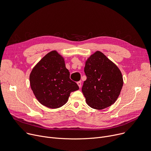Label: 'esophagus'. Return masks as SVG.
Returning a JSON list of instances; mask_svg holds the SVG:
<instances>
[{
	"label": "esophagus",
	"mask_w": 151,
	"mask_h": 151,
	"mask_svg": "<svg viewBox=\"0 0 151 151\" xmlns=\"http://www.w3.org/2000/svg\"><path fill=\"white\" fill-rule=\"evenodd\" d=\"M77 84L78 85L79 87L81 88V81H78V83H77Z\"/></svg>",
	"instance_id": "1"
}]
</instances>
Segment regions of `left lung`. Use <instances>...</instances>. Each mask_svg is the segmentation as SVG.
Segmentation results:
<instances>
[{"label": "left lung", "mask_w": 151, "mask_h": 151, "mask_svg": "<svg viewBox=\"0 0 151 151\" xmlns=\"http://www.w3.org/2000/svg\"><path fill=\"white\" fill-rule=\"evenodd\" d=\"M87 79L82 91L87 104L92 108L102 109L113 104L123 87L122 73L117 65L100 51H96L86 62Z\"/></svg>", "instance_id": "8db88e82"}]
</instances>
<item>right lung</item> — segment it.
<instances>
[{"mask_svg":"<svg viewBox=\"0 0 151 151\" xmlns=\"http://www.w3.org/2000/svg\"><path fill=\"white\" fill-rule=\"evenodd\" d=\"M29 80L37 100L50 108L62 106L70 93L79 89L77 84L70 79L64 58L55 50L48 53L37 64Z\"/></svg>","mask_w":151,"mask_h":151,"instance_id":"add662e5","label":"right lung"}]
</instances>
